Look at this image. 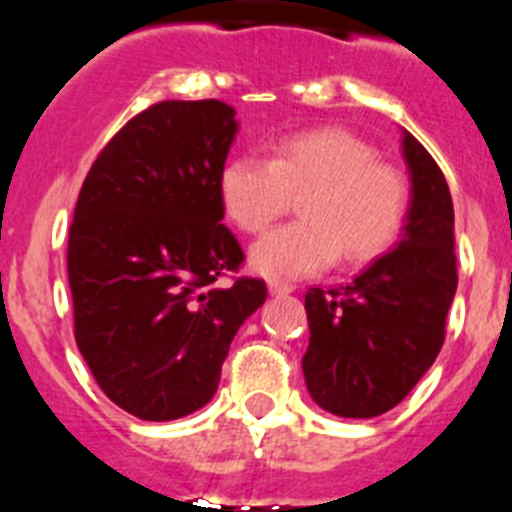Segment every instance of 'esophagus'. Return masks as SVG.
Instances as JSON below:
<instances>
[{"mask_svg": "<svg viewBox=\"0 0 512 512\" xmlns=\"http://www.w3.org/2000/svg\"><path fill=\"white\" fill-rule=\"evenodd\" d=\"M268 291H270V296H288V293L293 291V286L291 283H278V281H273L268 286Z\"/></svg>", "mask_w": 512, "mask_h": 512, "instance_id": "1", "label": "esophagus"}]
</instances>
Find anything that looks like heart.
<instances>
[{"mask_svg": "<svg viewBox=\"0 0 512 512\" xmlns=\"http://www.w3.org/2000/svg\"><path fill=\"white\" fill-rule=\"evenodd\" d=\"M299 195L301 221L252 244V273L296 281L342 260L379 257L397 239L407 213V182L376 162L371 144L340 128L283 136L270 162L234 157L221 167L219 201L226 219L247 234L268 229Z\"/></svg>", "mask_w": 512, "mask_h": 512, "instance_id": "b5f03b06", "label": "heart"}]
</instances>
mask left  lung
Masks as SVG:
<instances>
[{"mask_svg":"<svg viewBox=\"0 0 512 512\" xmlns=\"http://www.w3.org/2000/svg\"><path fill=\"white\" fill-rule=\"evenodd\" d=\"M402 157L410 172L402 239L345 286L306 291V389L337 417L368 420L397 407L443 348L459 281L451 190L410 131Z\"/></svg>","mask_w":512,"mask_h":512,"instance_id":"obj_1","label":"left lung"}]
</instances>
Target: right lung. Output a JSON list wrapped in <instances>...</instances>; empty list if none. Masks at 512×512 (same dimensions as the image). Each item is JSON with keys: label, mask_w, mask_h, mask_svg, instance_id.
Returning a JSON list of instances; mask_svg holds the SVG:
<instances>
[{"label": "right lung", "mask_w": 512, "mask_h": 512, "mask_svg": "<svg viewBox=\"0 0 512 512\" xmlns=\"http://www.w3.org/2000/svg\"><path fill=\"white\" fill-rule=\"evenodd\" d=\"M237 131L221 100L157 102L115 133L79 193L74 337L110 402L139 420L206 407L231 340L268 299L257 278L216 286L244 260L219 201Z\"/></svg>", "instance_id": "1"}]
</instances>
